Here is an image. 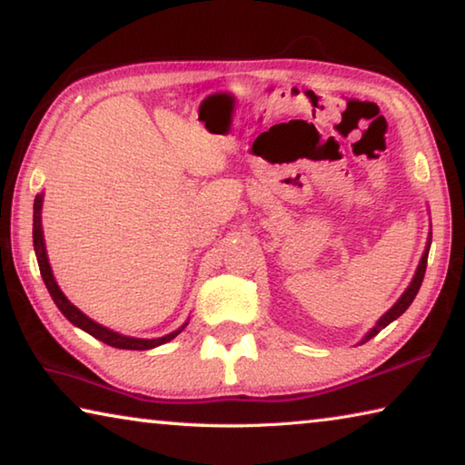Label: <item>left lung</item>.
<instances>
[{
	"label": "left lung",
	"mask_w": 465,
	"mask_h": 465,
	"mask_svg": "<svg viewBox=\"0 0 465 465\" xmlns=\"http://www.w3.org/2000/svg\"><path fill=\"white\" fill-rule=\"evenodd\" d=\"M429 248H430V235H429V242H427V248H424V254H422V258H420V262H419V269H416V272H414V277H412V281H411V285H408V289L404 291L402 293V297L398 299L396 303L391 305V308L383 313V316L377 320V324L369 330L367 332V336L363 338V341H361V344L363 342H367V341H371V338L375 336V334H380L381 330L388 326V324H391L393 320L396 318H400L402 316V313L411 308V303L414 302V297H416V293H419V289H420V285H422V279H424V271H427V258H429Z\"/></svg>",
	"instance_id": "1"
}]
</instances>
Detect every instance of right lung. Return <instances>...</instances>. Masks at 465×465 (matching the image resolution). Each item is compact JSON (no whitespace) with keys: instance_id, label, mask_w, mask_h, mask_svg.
<instances>
[{"instance_id":"1","label":"right lung","mask_w":465,"mask_h":465,"mask_svg":"<svg viewBox=\"0 0 465 465\" xmlns=\"http://www.w3.org/2000/svg\"><path fill=\"white\" fill-rule=\"evenodd\" d=\"M41 209H43V194H36L35 199V215H33V240H35V252H36V261H38V269H41L43 274V281L46 289H49V293L53 297V302L57 308L61 310L63 316H65L69 322H72L74 326L82 328L84 332L92 334L94 338H98L108 346H114V349H129V351H147V349H155V346H160L163 342H170L172 338H176L180 332H183V328L174 330V332H170L162 338H133V336H123L119 332H114V330L104 328L98 322L90 320L85 316L84 312H80L75 308V305L69 302V299L63 295V291L59 289L57 281L53 277V271H51V264H49V258H46V250H45V238H43V223H41Z\"/></svg>"}]
</instances>
